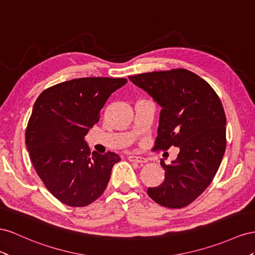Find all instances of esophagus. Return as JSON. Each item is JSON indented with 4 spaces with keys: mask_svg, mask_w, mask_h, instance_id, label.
I'll return each instance as SVG.
<instances>
[{
    "mask_svg": "<svg viewBox=\"0 0 255 255\" xmlns=\"http://www.w3.org/2000/svg\"><path fill=\"white\" fill-rule=\"evenodd\" d=\"M128 159H129V161L136 162V163H145V162H147L146 159L143 158V157H140V156H133V155H131V156L128 157Z\"/></svg>",
    "mask_w": 255,
    "mask_h": 255,
    "instance_id": "esophagus-1",
    "label": "esophagus"
}]
</instances>
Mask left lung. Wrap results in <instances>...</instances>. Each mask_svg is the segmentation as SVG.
Segmentation results:
<instances>
[{"mask_svg":"<svg viewBox=\"0 0 255 255\" xmlns=\"http://www.w3.org/2000/svg\"><path fill=\"white\" fill-rule=\"evenodd\" d=\"M161 107L156 149L179 148L164 169L163 183L148 188L158 204L181 208L212 183L227 146V119L221 101L206 81L186 69L154 71L129 77Z\"/></svg>","mask_w":255,"mask_h":255,"instance_id":"obj_1","label":"left lung"}]
</instances>
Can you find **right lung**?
Masks as SVG:
<instances>
[{
    "instance_id": "1",
    "label": "right lung",
    "mask_w": 255,
    "mask_h": 255,
    "mask_svg": "<svg viewBox=\"0 0 255 255\" xmlns=\"http://www.w3.org/2000/svg\"><path fill=\"white\" fill-rule=\"evenodd\" d=\"M124 78H80L43 91L36 99L25 144L38 176L64 204L83 207L104 193L118 154L91 152L84 136L99 121Z\"/></svg>"
}]
</instances>
